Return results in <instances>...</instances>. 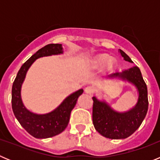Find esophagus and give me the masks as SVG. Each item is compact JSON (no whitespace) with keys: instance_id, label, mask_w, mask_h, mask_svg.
Returning a JSON list of instances; mask_svg holds the SVG:
<instances>
[{"instance_id":"1","label":"esophagus","mask_w":160,"mask_h":160,"mask_svg":"<svg viewBox=\"0 0 160 160\" xmlns=\"http://www.w3.org/2000/svg\"><path fill=\"white\" fill-rule=\"evenodd\" d=\"M94 91V89L91 87H87L85 88V92L87 93V94H92Z\"/></svg>"}]
</instances>
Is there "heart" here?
I'll list each match as a JSON object with an SVG mask.
<instances>
[{
  "instance_id": "obj_1",
  "label": "heart",
  "mask_w": 160,
  "mask_h": 160,
  "mask_svg": "<svg viewBox=\"0 0 160 160\" xmlns=\"http://www.w3.org/2000/svg\"><path fill=\"white\" fill-rule=\"evenodd\" d=\"M90 63L94 68H101L106 65V70L109 71L112 70L116 65L115 60L111 59L108 54L97 55L91 60Z\"/></svg>"
}]
</instances>
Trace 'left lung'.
<instances>
[{
	"label": "left lung",
	"mask_w": 160,
	"mask_h": 160,
	"mask_svg": "<svg viewBox=\"0 0 160 160\" xmlns=\"http://www.w3.org/2000/svg\"><path fill=\"white\" fill-rule=\"evenodd\" d=\"M120 54L124 60L133 62L122 50ZM111 78H119L135 85L138 91L136 105L128 112L114 111L105 102H100L93 97V124L96 131L102 136L111 139L126 138L131 135L142 124L148 110V87L137 66L130 68L122 73L111 74Z\"/></svg>",
	"instance_id": "obj_1"
}]
</instances>
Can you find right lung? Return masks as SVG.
<instances>
[{
  "mask_svg": "<svg viewBox=\"0 0 160 160\" xmlns=\"http://www.w3.org/2000/svg\"><path fill=\"white\" fill-rule=\"evenodd\" d=\"M61 44H49L32 55L22 66L12 87V108L13 114L24 129L37 138H46L62 132L67 127L71 111L75 107L78 97L83 90L70 94L52 112L46 114H37L30 112L23 105L21 98V88L26 72L32 62L39 58L62 53Z\"/></svg>",
  "mask_w": 160,
  "mask_h": 160,
  "instance_id": "right-lung-1",
  "label": "right lung"
}]
</instances>
